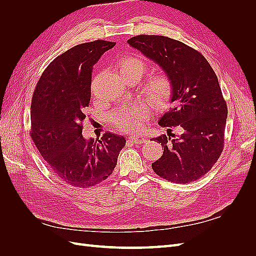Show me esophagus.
<instances>
[{"label":"esophagus","mask_w":256,"mask_h":256,"mask_svg":"<svg viewBox=\"0 0 256 256\" xmlns=\"http://www.w3.org/2000/svg\"><path fill=\"white\" fill-rule=\"evenodd\" d=\"M129 140H130V142H132L134 144H143L147 141V138L143 136H131Z\"/></svg>","instance_id":"obj_1"}]
</instances>
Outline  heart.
Masks as SVG:
<instances>
[{
    "mask_svg": "<svg viewBox=\"0 0 256 256\" xmlns=\"http://www.w3.org/2000/svg\"><path fill=\"white\" fill-rule=\"evenodd\" d=\"M147 65L138 56H125L118 64L122 78L136 76L140 79L146 72ZM173 92V85L168 76L154 74L144 85V94L154 108H164ZM115 126L122 131H134L140 129L146 120V109L142 104H134L116 110L110 116Z\"/></svg>",
    "mask_w": 256,
    "mask_h": 256,
    "instance_id": "b5f03b06",
    "label": "heart"
}]
</instances>
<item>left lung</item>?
I'll return each mask as SVG.
<instances>
[{"label":"left lung","mask_w":256,"mask_h":256,"mask_svg":"<svg viewBox=\"0 0 256 256\" xmlns=\"http://www.w3.org/2000/svg\"><path fill=\"white\" fill-rule=\"evenodd\" d=\"M128 44L156 63L173 85L172 106L158 122L168 127V134L152 138L164 147V154L152 164L154 172L168 182H194L212 168L223 150L228 106L218 78L202 54L182 42L138 35ZM172 126L180 135L172 134Z\"/></svg>","instance_id":"left-lung-1"}]
</instances>
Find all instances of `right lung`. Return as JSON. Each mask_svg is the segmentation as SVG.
<instances>
[{"instance_id":"add662e5","label":"right lung","mask_w":256,"mask_h":256,"mask_svg":"<svg viewBox=\"0 0 256 256\" xmlns=\"http://www.w3.org/2000/svg\"><path fill=\"white\" fill-rule=\"evenodd\" d=\"M115 42L95 40L60 54L42 74L30 104V136L58 180L88 188L109 177L126 145L122 136L106 132L102 138L82 134L90 106L92 72Z\"/></svg>"}]
</instances>
